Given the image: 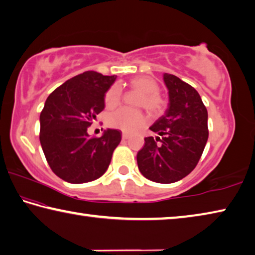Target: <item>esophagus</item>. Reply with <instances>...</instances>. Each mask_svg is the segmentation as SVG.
<instances>
[{"label": "esophagus", "instance_id": "1", "mask_svg": "<svg viewBox=\"0 0 255 255\" xmlns=\"http://www.w3.org/2000/svg\"><path fill=\"white\" fill-rule=\"evenodd\" d=\"M128 136H130V135H128V133H123V134H122V139H123V140H128Z\"/></svg>", "mask_w": 255, "mask_h": 255}]
</instances>
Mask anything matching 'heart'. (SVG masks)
Listing matches in <instances>:
<instances>
[{"label": "heart", "mask_w": 255, "mask_h": 255, "mask_svg": "<svg viewBox=\"0 0 255 255\" xmlns=\"http://www.w3.org/2000/svg\"><path fill=\"white\" fill-rule=\"evenodd\" d=\"M130 85L142 92V95L137 100V105L143 106L151 113H158L162 110V100L158 95L159 84L149 76H137L130 80ZM121 102V88L119 86H112L105 95V105L109 109H113ZM107 123L110 127L120 128L123 132L132 133L136 131L144 123V116L142 112L128 107H122L113 112L107 118Z\"/></svg>", "instance_id": "obj_1"}]
</instances>
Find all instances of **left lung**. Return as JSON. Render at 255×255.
<instances>
[{"mask_svg":"<svg viewBox=\"0 0 255 255\" xmlns=\"http://www.w3.org/2000/svg\"><path fill=\"white\" fill-rule=\"evenodd\" d=\"M163 82L168 109L150 127L158 135L145 137L136 161L146 179L172 184L188 176L202 157L208 139V114L198 92L189 84L167 73Z\"/></svg>","mask_w":255,"mask_h":255,"instance_id":"left-lung-1","label":"left lung"}]
</instances>
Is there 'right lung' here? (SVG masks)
I'll return each mask as SVG.
<instances>
[{
  "instance_id": "1",
  "label": "right lung",
  "mask_w": 255,
  "mask_h": 255,
  "mask_svg": "<svg viewBox=\"0 0 255 255\" xmlns=\"http://www.w3.org/2000/svg\"><path fill=\"white\" fill-rule=\"evenodd\" d=\"M116 76L85 71L56 88L40 114V143L51 170L70 184L93 181L105 173L121 142V132L107 128L101 137L87 133L104 110L105 94Z\"/></svg>"
}]
</instances>
